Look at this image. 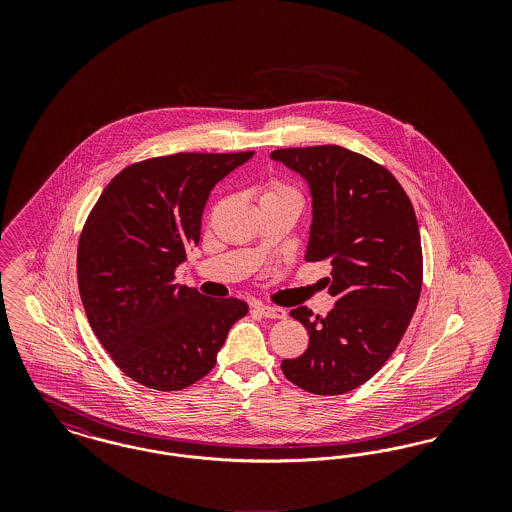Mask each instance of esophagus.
<instances>
[{
  "mask_svg": "<svg viewBox=\"0 0 512 512\" xmlns=\"http://www.w3.org/2000/svg\"><path fill=\"white\" fill-rule=\"evenodd\" d=\"M257 311L265 318H286V311L282 307H274V305H257Z\"/></svg>",
  "mask_w": 512,
  "mask_h": 512,
  "instance_id": "obj_1",
  "label": "esophagus"
}]
</instances>
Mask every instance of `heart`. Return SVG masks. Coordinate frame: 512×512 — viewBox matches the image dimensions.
Returning <instances> with one entry per match:
<instances>
[{"mask_svg": "<svg viewBox=\"0 0 512 512\" xmlns=\"http://www.w3.org/2000/svg\"><path fill=\"white\" fill-rule=\"evenodd\" d=\"M276 194H293V190H290L288 186H282V184H274L268 188V192L265 195H276Z\"/></svg>", "mask_w": 512, "mask_h": 512, "instance_id": "1", "label": "heart"}]
</instances>
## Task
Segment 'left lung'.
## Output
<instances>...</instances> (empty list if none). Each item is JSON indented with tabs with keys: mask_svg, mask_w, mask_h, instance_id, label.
Here are the masks:
<instances>
[{
	"mask_svg": "<svg viewBox=\"0 0 512 512\" xmlns=\"http://www.w3.org/2000/svg\"><path fill=\"white\" fill-rule=\"evenodd\" d=\"M270 159L301 174L313 195L305 261H330L334 309L313 318L293 309L309 347L282 361L301 390L341 395L370 380L391 357L422 288V247L413 203L395 176L341 146L276 149Z\"/></svg>",
	"mask_w": 512,
	"mask_h": 512,
	"instance_id": "obj_1",
	"label": "left lung"
}]
</instances>
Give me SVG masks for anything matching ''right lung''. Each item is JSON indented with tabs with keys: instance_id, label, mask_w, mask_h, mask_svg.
<instances>
[{
	"instance_id": "add662e5",
	"label": "right lung",
	"mask_w": 512,
	"mask_h": 512,
	"mask_svg": "<svg viewBox=\"0 0 512 512\" xmlns=\"http://www.w3.org/2000/svg\"><path fill=\"white\" fill-rule=\"evenodd\" d=\"M251 157L174 153L134 163L107 184L82 228L76 272L86 317L115 365L146 388L201 380L249 311L242 299L174 284V270L199 244L215 184Z\"/></svg>"
}]
</instances>
